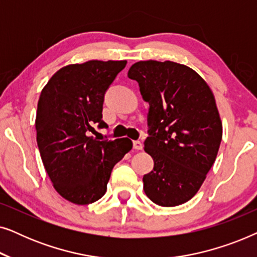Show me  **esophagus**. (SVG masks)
Segmentation results:
<instances>
[{
  "label": "esophagus",
  "instance_id": "1",
  "mask_svg": "<svg viewBox=\"0 0 257 257\" xmlns=\"http://www.w3.org/2000/svg\"><path fill=\"white\" fill-rule=\"evenodd\" d=\"M133 149L135 150H143V143L140 142V140H136V142H133Z\"/></svg>",
  "mask_w": 257,
  "mask_h": 257
}]
</instances>
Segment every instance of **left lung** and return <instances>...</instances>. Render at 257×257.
Returning <instances> with one entry per match:
<instances>
[{"mask_svg": "<svg viewBox=\"0 0 257 257\" xmlns=\"http://www.w3.org/2000/svg\"><path fill=\"white\" fill-rule=\"evenodd\" d=\"M150 104L145 151L153 171L144 175V191L163 207L187 202L205 181L222 139L214 94L201 76L171 61H140L128 70Z\"/></svg>", "mask_w": 257, "mask_h": 257, "instance_id": "1", "label": "left lung"}]
</instances>
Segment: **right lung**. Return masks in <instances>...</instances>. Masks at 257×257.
Wrapping results in <instances>:
<instances>
[{
    "instance_id": "right-lung-1",
    "label": "right lung",
    "mask_w": 257,
    "mask_h": 257,
    "mask_svg": "<svg viewBox=\"0 0 257 257\" xmlns=\"http://www.w3.org/2000/svg\"><path fill=\"white\" fill-rule=\"evenodd\" d=\"M126 61H89L59 69L37 105V145L44 168L61 196L89 205L106 192L112 168L132 149L127 138L98 140L92 125L107 127L103 103Z\"/></svg>"
}]
</instances>
